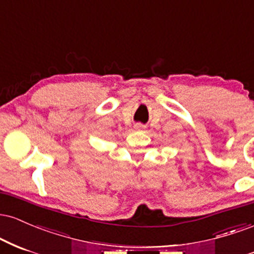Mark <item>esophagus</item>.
<instances>
[{
    "mask_svg": "<svg viewBox=\"0 0 254 254\" xmlns=\"http://www.w3.org/2000/svg\"><path fill=\"white\" fill-rule=\"evenodd\" d=\"M135 129H136V130H142V129H144V125L141 124V123H137V124H135Z\"/></svg>",
    "mask_w": 254,
    "mask_h": 254,
    "instance_id": "34e87169",
    "label": "esophagus"
}]
</instances>
